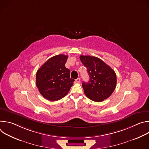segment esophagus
<instances>
[{
	"instance_id": "34e87169",
	"label": "esophagus",
	"mask_w": 149,
	"mask_h": 149,
	"mask_svg": "<svg viewBox=\"0 0 149 149\" xmlns=\"http://www.w3.org/2000/svg\"><path fill=\"white\" fill-rule=\"evenodd\" d=\"M75 81H76V82H78H78H80V78H78L77 79H75Z\"/></svg>"
}]
</instances>
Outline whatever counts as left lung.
Wrapping results in <instances>:
<instances>
[{
  "label": "left lung",
  "instance_id": "8db88e82",
  "mask_svg": "<svg viewBox=\"0 0 149 149\" xmlns=\"http://www.w3.org/2000/svg\"><path fill=\"white\" fill-rule=\"evenodd\" d=\"M82 64L87 68L90 81L82 82L86 95L95 102L108 98L114 91L117 77L114 71L98 58L92 56H80Z\"/></svg>",
  "mask_w": 149,
  "mask_h": 149
}]
</instances>
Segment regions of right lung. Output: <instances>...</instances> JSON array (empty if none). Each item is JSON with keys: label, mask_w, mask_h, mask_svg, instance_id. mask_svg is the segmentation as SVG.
<instances>
[{"label": "right lung", "mask_w": 149, "mask_h": 149, "mask_svg": "<svg viewBox=\"0 0 149 149\" xmlns=\"http://www.w3.org/2000/svg\"><path fill=\"white\" fill-rule=\"evenodd\" d=\"M68 58L63 54L54 56L36 72V87L40 94L49 101H55L64 97L72 86L75 80L70 78V71L65 66Z\"/></svg>", "instance_id": "obj_1"}]
</instances>
